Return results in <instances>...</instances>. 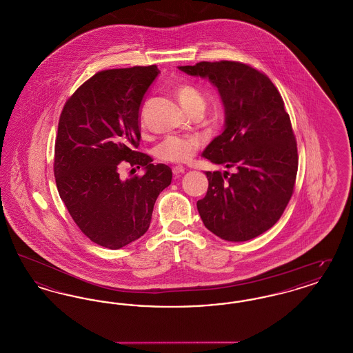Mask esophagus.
<instances>
[{
  "instance_id": "1",
  "label": "esophagus",
  "mask_w": 353,
  "mask_h": 353,
  "mask_svg": "<svg viewBox=\"0 0 353 353\" xmlns=\"http://www.w3.org/2000/svg\"><path fill=\"white\" fill-rule=\"evenodd\" d=\"M173 174L176 176V177H179V176H181L183 173H185V168L183 165H176V167H173Z\"/></svg>"
}]
</instances>
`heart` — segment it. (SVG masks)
<instances>
[{
	"instance_id": "1",
	"label": "heart",
	"mask_w": 353,
	"mask_h": 353,
	"mask_svg": "<svg viewBox=\"0 0 353 353\" xmlns=\"http://www.w3.org/2000/svg\"><path fill=\"white\" fill-rule=\"evenodd\" d=\"M177 99L186 111L196 105L205 107L201 92L192 84H181L176 90ZM201 147V139L197 136H169L159 144L156 153L159 159L170 163H186Z\"/></svg>"
}]
</instances>
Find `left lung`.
Instances as JSON below:
<instances>
[{"mask_svg":"<svg viewBox=\"0 0 353 353\" xmlns=\"http://www.w3.org/2000/svg\"><path fill=\"white\" fill-rule=\"evenodd\" d=\"M206 78L225 108L222 134L202 156L234 168L206 172V196L197 209L208 230L230 242L268 232L290 201L298 172V150L285 103L269 78L245 63L221 61L179 66Z\"/></svg>","mask_w":353,"mask_h":353,"instance_id":"left-lung-1","label":"left lung"}]
</instances>
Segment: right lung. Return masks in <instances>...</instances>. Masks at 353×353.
<instances>
[{
	"mask_svg": "<svg viewBox=\"0 0 353 353\" xmlns=\"http://www.w3.org/2000/svg\"><path fill=\"white\" fill-rule=\"evenodd\" d=\"M160 70L115 68L95 74L66 101L55 140L54 174L59 196L92 242L118 250L145 234L172 169L152 164L139 147L141 101ZM145 174L123 181L121 163Z\"/></svg>",
	"mask_w": 353,
	"mask_h": 353,
	"instance_id": "1",
	"label": "right lung"
}]
</instances>
